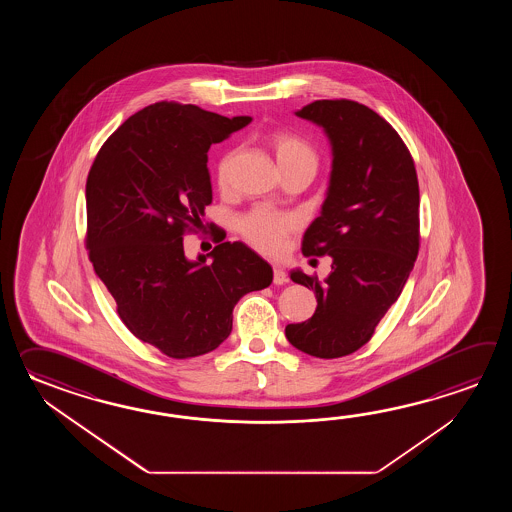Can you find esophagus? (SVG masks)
Listing matches in <instances>:
<instances>
[{
    "label": "esophagus",
    "mask_w": 512,
    "mask_h": 512,
    "mask_svg": "<svg viewBox=\"0 0 512 512\" xmlns=\"http://www.w3.org/2000/svg\"><path fill=\"white\" fill-rule=\"evenodd\" d=\"M272 282L276 283V285H283V283L289 282V278H287V272L283 271L282 267H274Z\"/></svg>",
    "instance_id": "esophagus-1"
}]
</instances>
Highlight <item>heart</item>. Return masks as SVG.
I'll use <instances>...</instances> for the list:
<instances>
[{"instance_id": "1", "label": "heart", "mask_w": 512, "mask_h": 512, "mask_svg": "<svg viewBox=\"0 0 512 512\" xmlns=\"http://www.w3.org/2000/svg\"><path fill=\"white\" fill-rule=\"evenodd\" d=\"M269 142H271L276 163L282 168V172L302 168V166L316 170L318 157L315 150L300 137L285 131H276L272 133ZM234 159H236V153L229 152L225 153L218 163V185L221 188L229 186ZM294 229H296V219L293 216L274 212L269 208L252 210L251 214H247L240 221L241 234L245 236V240L265 254H276L282 251L283 241Z\"/></svg>"}]
</instances>
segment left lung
<instances>
[{
	"instance_id": "obj_1",
	"label": "left lung",
	"mask_w": 512,
	"mask_h": 512,
	"mask_svg": "<svg viewBox=\"0 0 512 512\" xmlns=\"http://www.w3.org/2000/svg\"><path fill=\"white\" fill-rule=\"evenodd\" d=\"M326 133L331 174L320 216L305 230V256H331L318 282L302 269L294 283L315 291V315L285 327L294 348L337 359L362 348L392 307L419 252V185L403 139L373 109L353 100H316L294 111Z\"/></svg>"
}]
</instances>
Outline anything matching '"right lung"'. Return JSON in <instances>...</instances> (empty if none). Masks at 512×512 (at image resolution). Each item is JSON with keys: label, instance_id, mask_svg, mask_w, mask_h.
<instances>
[{"label": "right lung", "instance_id": "right-lung-1", "mask_svg": "<svg viewBox=\"0 0 512 512\" xmlns=\"http://www.w3.org/2000/svg\"><path fill=\"white\" fill-rule=\"evenodd\" d=\"M251 120L157 102L119 126L87 175L93 269L131 333L172 359L218 348L241 296L272 282L271 265L241 241L196 260L183 247L212 203L210 146Z\"/></svg>", "mask_w": 512, "mask_h": 512}]
</instances>
